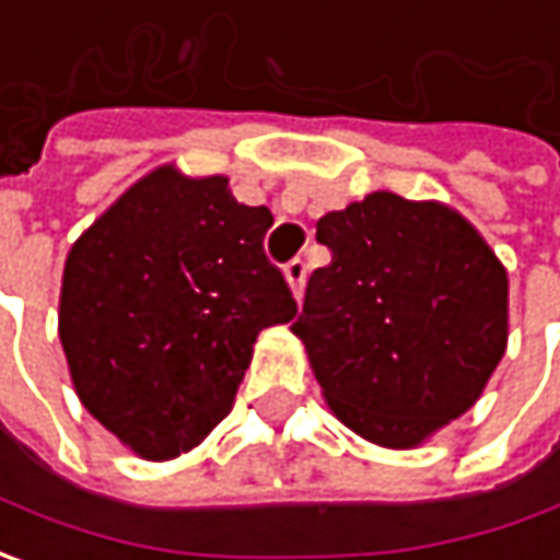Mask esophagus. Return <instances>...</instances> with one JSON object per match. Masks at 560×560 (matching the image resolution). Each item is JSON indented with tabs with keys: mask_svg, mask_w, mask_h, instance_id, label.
I'll list each match as a JSON object with an SVG mask.
<instances>
[{
	"mask_svg": "<svg viewBox=\"0 0 560 560\" xmlns=\"http://www.w3.org/2000/svg\"><path fill=\"white\" fill-rule=\"evenodd\" d=\"M287 273V283H290L292 295H302V287H305V273H308V265L302 258H292L290 265L283 268Z\"/></svg>",
	"mask_w": 560,
	"mask_h": 560,
	"instance_id": "34e87169",
	"label": "esophagus"
}]
</instances>
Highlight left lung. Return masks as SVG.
Here are the masks:
<instances>
[{"label":"left lung","instance_id":"1","mask_svg":"<svg viewBox=\"0 0 560 560\" xmlns=\"http://www.w3.org/2000/svg\"><path fill=\"white\" fill-rule=\"evenodd\" d=\"M334 252L292 334L327 405L386 448H415L480 398L508 346V273L442 202L371 192L317 221Z\"/></svg>","mask_w":560,"mask_h":560}]
</instances>
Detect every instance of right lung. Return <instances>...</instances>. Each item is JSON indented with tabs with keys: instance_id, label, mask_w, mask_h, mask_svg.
Masks as SVG:
<instances>
[{
	"instance_id": "1",
	"label": "right lung",
	"mask_w": 560,
	"mask_h": 560,
	"mask_svg": "<svg viewBox=\"0 0 560 560\" xmlns=\"http://www.w3.org/2000/svg\"><path fill=\"white\" fill-rule=\"evenodd\" d=\"M270 224L221 174L164 164L68 252L58 339L77 396L142 458L199 445L230 415L258 334L299 312L265 255Z\"/></svg>"
}]
</instances>
